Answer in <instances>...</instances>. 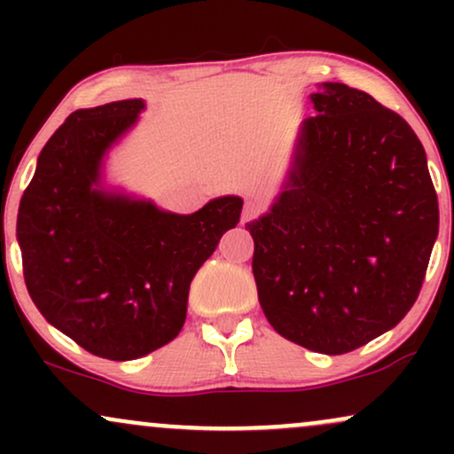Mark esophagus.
<instances>
[{"label": "esophagus", "instance_id": "34e87169", "mask_svg": "<svg viewBox=\"0 0 454 454\" xmlns=\"http://www.w3.org/2000/svg\"><path fill=\"white\" fill-rule=\"evenodd\" d=\"M260 213H262V202L247 200V202H245V207H243V217H241V220H243V223L245 222H252V220H256Z\"/></svg>", "mask_w": 454, "mask_h": 454}]
</instances>
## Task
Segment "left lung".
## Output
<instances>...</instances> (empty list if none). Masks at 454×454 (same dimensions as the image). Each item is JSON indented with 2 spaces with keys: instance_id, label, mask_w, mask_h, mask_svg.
<instances>
[{
  "instance_id": "1",
  "label": "left lung",
  "mask_w": 454,
  "mask_h": 454,
  "mask_svg": "<svg viewBox=\"0 0 454 454\" xmlns=\"http://www.w3.org/2000/svg\"><path fill=\"white\" fill-rule=\"evenodd\" d=\"M311 102L284 192L245 228L270 326L307 350L346 354L419 299L440 211L403 117L343 82H322Z\"/></svg>"
}]
</instances>
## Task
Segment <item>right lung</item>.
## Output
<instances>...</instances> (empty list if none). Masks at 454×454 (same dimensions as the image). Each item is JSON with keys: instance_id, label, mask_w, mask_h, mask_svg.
Listing matches in <instances>:
<instances>
[{"instance_id": "right-lung-1", "label": "right lung", "mask_w": 454, "mask_h": 454, "mask_svg": "<svg viewBox=\"0 0 454 454\" xmlns=\"http://www.w3.org/2000/svg\"><path fill=\"white\" fill-rule=\"evenodd\" d=\"M140 98L81 108L57 128L19 205L29 296L96 356L132 361L179 335L196 270L241 217L222 196L192 215L100 190L106 151L137 123Z\"/></svg>"}]
</instances>
